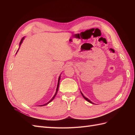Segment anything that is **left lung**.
<instances>
[{
  "label": "left lung",
  "instance_id": "left-lung-1",
  "mask_svg": "<svg viewBox=\"0 0 135 135\" xmlns=\"http://www.w3.org/2000/svg\"><path fill=\"white\" fill-rule=\"evenodd\" d=\"M80 93H81V95H82V96H83V97L84 98V99H85V100H87V101H88V102H89V103H92V104H93V103H92V102H91V101L90 100H88V99H87V98H86V97H85V96H84V95H83V93H81V92H80Z\"/></svg>",
  "mask_w": 135,
  "mask_h": 135
}]
</instances>
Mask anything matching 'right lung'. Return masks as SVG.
Returning <instances> with one entry per match:
<instances>
[{"mask_svg":"<svg viewBox=\"0 0 135 135\" xmlns=\"http://www.w3.org/2000/svg\"><path fill=\"white\" fill-rule=\"evenodd\" d=\"M24 37H23L22 38V39H21V42H20V47H19V48H20V46H21V44H22V42H23V40L24 39ZM19 48H18V50H19ZM18 50H17V52H16V54H17V52H18ZM60 76H61V75H60V76H59V80H58V83H57V88H56V93H55V95L54 96V97H53L52 98V99L50 101H48L47 103H46V104H45L44 105H40V107H42V106H45V105H47L48 104H49L50 103L51 101H52L54 99V98L55 97V96H56V94H57V91H58V89H59V84H60Z\"/></svg>","mask_w":135,"mask_h":135,"instance_id":"1","label":"right lung"}]
</instances>
